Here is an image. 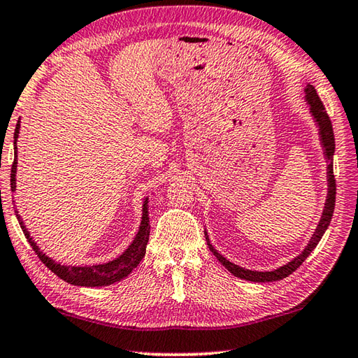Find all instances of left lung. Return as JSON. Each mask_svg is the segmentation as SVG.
<instances>
[{
  "instance_id": "1",
  "label": "left lung",
  "mask_w": 358,
  "mask_h": 358,
  "mask_svg": "<svg viewBox=\"0 0 358 358\" xmlns=\"http://www.w3.org/2000/svg\"><path fill=\"white\" fill-rule=\"evenodd\" d=\"M306 101L309 103L310 107V113L315 119V122H317L318 129H320V141L321 145H323L324 149V155L327 159V199H326V205H324V211L323 215H321V220L318 223L317 229H315V233L312 236V239L307 243V247L304 248L303 253L299 256H296L293 261H290L289 264L282 265V267H279L273 271H256V270H248V268H243L239 267V265H236L233 262H229L227 257H223L219 251H217L211 242H209V237L205 231V236H206V242H208V247L209 250L213 251V255L219 259V262L225 267L228 271L233 273L234 276L241 278V279H247V281L251 282H273V281H281V279L287 278L289 275H292L293 271H295L301 264H303L307 256H309L312 251L317 247L318 242L321 241V237L326 233V229L329 227V223H331L332 219V214H334V208H335V194H337V186H335V175H334V152H335V136H334V129H332V122H331V117L326 113V108L323 102L317 94V90H315L312 85H307L306 87Z\"/></svg>"
}]
</instances>
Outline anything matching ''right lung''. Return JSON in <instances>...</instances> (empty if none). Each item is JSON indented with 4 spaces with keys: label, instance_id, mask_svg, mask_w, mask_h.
<instances>
[{
    "label": "right lung",
    "instance_id": "1",
    "mask_svg": "<svg viewBox=\"0 0 358 358\" xmlns=\"http://www.w3.org/2000/svg\"><path fill=\"white\" fill-rule=\"evenodd\" d=\"M20 133V121L15 127V133H13V164L10 169V189L15 191V173H17V138ZM17 219L20 222V227L23 229L26 239L29 241L32 250L35 255L40 257V261L43 262L46 267L51 270L54 275H57L63 281L73 285H80V287H103L115 284L121 279L127 278L133 268L138 267V264L141 262V259L145 255V247L147 242H149V234H150V225H149V213H147V199L143 203V220L141 225H139L138 234L133 242L129 245V248L124 251V253L116 257L115 261H110L107 264H99V265H90V267H71V265H60L51 257H48L43 251H41L37 243L32 241L29 231L26 229L24 223L21 222V217L18 215V211H15Z\"/></svg>",
    "mask_w": 358,
    "mask_h": 358
}]
</instances>
